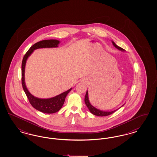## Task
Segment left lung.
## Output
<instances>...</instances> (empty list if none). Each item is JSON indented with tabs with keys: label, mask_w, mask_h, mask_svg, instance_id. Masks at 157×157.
Listing matches in <instances>:
<instances>
[{
	"label": "left lung",
	"mask_w": 157,
	"mask_h": 157,
	"mask_svg": "<svg viewBox=\"0 0 157 157\" xmlns=\"http://www.w3.org/2000/svg\"><path fill=\"white\" fill-rule=\"evenodd\" d=\"M112 44L113 46L117 48L118 49H119L120 51H124V49H122V48H121L120 46H117L116 45L113 41H112ZM85 104L87 106V107L88 108L89 110L90 111V112H91L92 114L95 115H97V116H99V117H104V116H108V115H109L113 113V112H115L117 110H115L113 111H111V112H105V111H100L99 109H98L97 108H95L94 106H93L92 105L90 104V101H89V99H88V91H86V95H85Z\"/></svg>",
	"instance_id": "obj_1"
}]
</instances>
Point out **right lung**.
Returning <instances> with one entry per match:
<instances>
[{
    "label": "right lung",
    "mask_w": 157,
    "mask_h": 157,
    "mask_svg": "<svg viewBox=\"0 0 157 157\" xmlns=\"http://www.w3.org/2000/svg\"><path fill=\"white\" fill-rule=\"evenodd\" d=\"M59 44V41L55 39L50 40H44L40 42H38L35 44L32 45L28 52L25 55L23 58L22 63V84L23 89L24 90L27 97L29 99L32 106L40 112L46 113H53L59 111L60 108L62 107L64 104L65 98L67 94L71 90L72 88L67 90V91L60 94L59 95H57L55 97L49 98V99H40L33 97L29 90L26 88L25 83V68L26 62L28 58L30 55V54L33 52L34 50L43 48H56L58 47V45Z\"/></svg>",
    "instance_id": "add662e5"
}]
</instances>
